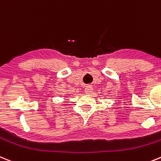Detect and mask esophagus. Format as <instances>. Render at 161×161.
Segmentation results:
<instances>
[{
  "mask_svg": "<svg viewBox=\"0 0 161 161\" xmlns=\"http://www.w3.org/2000/svg\"><path fill=\"white\" fill-rule=\"evenodd\" d=\"M92 91H93V87H92L91 85H88V86H86V88H85V93L87 94V95H90V94L92 92Z\"/></svg>",
  "mask_w": 161,
  "mask_h": 161,
  "instance_id": "esophagus-1",
  "label": "esophagus"
}]
</instances>
